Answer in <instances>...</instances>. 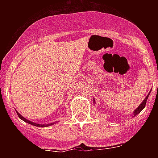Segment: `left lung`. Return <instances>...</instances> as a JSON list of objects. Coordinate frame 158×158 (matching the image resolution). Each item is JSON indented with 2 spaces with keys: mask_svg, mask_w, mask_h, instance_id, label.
<instances>
[{
  "mask_svg": "<svg viewBox=\"0 0 158 158\" xmlns=\"http://www.w3.org/2000/svg\"><path fill=\"white\" fill-rule=\"evenodd\" d=\"M150 92L149 93H148V95H147V96H146V98L144 99V100L142 101V104H141L140 105H139V107H137L136 109L135 110V111H134V114H133V116H135V115H138V114H139V113H140L141 111H142V110H143V108H144L145 106H146V101H147V99H148V97H149V95H150ZM93 102H94V103H95V99H94V100H93Z\"/></svg>",
  "mask_w": 158,
  "mask_h": 158,
  "instance_id": "obj_1",
  "label": "left lung"
}]
</instances>
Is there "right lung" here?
<instances>
[{
  "mask_svg": "<svg viewBox=\"0 0 158 158\" xmlns=\"http://www.w3.org/2000/svg\"><path fill=\"white\" fill-rule=\"evenodd\" d=\"M16 113H17L18 116H19V118H20V119H22L23 121H24V122L27 123L29 124H31V125H33V126H35V127H48V126H51V125H53L54 123H50V124H38V123H33L31 122V121H29L28 119H26V118H24V117L22 116L20 114H19V112H18L17 111H16Z\"/></svg>",
  "mask_w": 158,
  "mask_h": 158,
  "instance_id": "add662e5",
  "label": "right lung"
}]
</instances>
